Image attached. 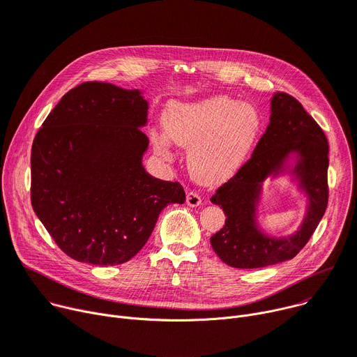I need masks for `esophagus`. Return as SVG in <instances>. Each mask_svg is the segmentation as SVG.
Masks as SVG:
<instances>
[{
	"instance_id": "esophagus-1",
	"label": "esophagus",
	"mask_w": 357,
	"mask_h": 357,
	"mask_svg": "<svg viewBox=\"0 0 357 357\" xmlns=\"http://www.w3.org/2000/svg\"><path fill=\"white\" fill-rule=\"evenodd\" d=\"M186 205L188 206H192V208L201 205V197L197 192H194V191L188 192L186 194Z\"/></svg>"
}]
</instances>
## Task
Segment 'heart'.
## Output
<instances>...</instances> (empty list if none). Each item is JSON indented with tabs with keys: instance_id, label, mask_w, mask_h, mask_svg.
Masks as SVG:
<instances>
[{
	"instance_id": "heart-1",
	"label": "heart",
	"mask_w": 357,
	"mask_h": 357,
	"mask_svg": "<svg viewBox=\"0 0 357 357\" xmlns=\"http://www.w3.org/2000/svg\"><path fill=\"white\" fill-rule=\"evenodd\" d=\"M263 128L259 112L228 96L174 102L163 114V129L176 145L189 149L188 166L202 183H221L238 171ZM155 148L169 155V140L152 132Z\"/></svg>"
}]
</instances>
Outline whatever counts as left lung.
Masks as SVG:
<instances>
[{"label": "left lung", "instance_id": "obj_1", "mask_svg": "<svg viewBox=\"0 0 357 357\" xmlns=\"http://www.w3.org/2000/svg\"><path fill=\"white\" fill-rule=\"evenodd\" d=\"M290 160H295L294 165H289ZM327 168L328 144L321 128L297 99L287 93H275L271 98L270 123L251 158L211 198L227 217L225 225L211 236V245L221 261L234 268H261L294 258L324 215L328 199ZM287 169L309 202L299 229L277 239L259 228L256 209L262 182Z\"/></svg>", "mask_w": 357, "mask_h": 357}]
</instances>
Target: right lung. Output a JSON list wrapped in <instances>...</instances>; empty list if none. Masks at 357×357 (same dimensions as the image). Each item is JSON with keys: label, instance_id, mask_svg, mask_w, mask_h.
<instances>
[{"label": "right lung", "instance_id": "1", "mask_svg": "<svg viewBox=\"0 0 357 357\" xmlns=\"http://www.w3.org/2000/svg\"><path fill=\"white\" fill-rule=\"evenodd\" d=\"M140 90L87 82L67 91L31 148V205L63 252L93 266L123 264L146 244L159 213L183 204L178 182L151 176Z\"/></svg>", "mask_w": 357, "mask_h": 357}]
</instances>
